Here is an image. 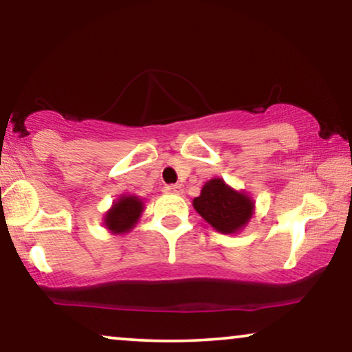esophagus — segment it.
Here are the masks:
<instances>
[{
  "label": "esophagus",
  "instance_id": "esophagus-1",
  "mask_svg": "<svg viewBox=\"0 0 352 352\" xmlns=\"http://www.w3.org/2000/svg\"><path fill=\"white\" fill-rule=\"evenodd\" d=\"M166 193H172V195H182L184 193V186L182 185H167L166 188H164Z\"/></svg>",
  "mask_w": 352,
  "mask_h": 352
}]
</instances>
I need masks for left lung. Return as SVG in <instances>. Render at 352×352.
I'll return each instance as SVG.
<instances>
[{
    "label": "left lung",
    "instance_id": "obj_1",
    "mask_svg": "<svg viewBox=\"0 0 352 352\" xmlns=\"http://www.w3.org/2000/svg\"><path fill=\"white\" fill-rule=\"evenodd\" d=\"M201 217L220 233H235L245 227L252 215V201L245 193H238L223 180H209L201 195L193 199Z\"/></svg>",
    "mask_w": 352,
    "mask_h": 352
}]
</instances>
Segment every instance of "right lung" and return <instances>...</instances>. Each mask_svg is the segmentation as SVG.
Here are the masks:
<instances>
[{
  "label": "right lung",
  "mask_w": 352,
  "mask_h": 352,
  "mask_svg": "<svg viewBox=\"0 0 352 352\" xmlns=\"http://www.w3.org/2000/svg\"><path fill=\"white\" fill-rule=\"evenodd\" d=\"M142 199H138L137 196H124L114 203L109 212H106V228H109L116 235L127 233L142 215Z\"/></svg>",
  "instance_id": "right-lung-1"
}]
</instances>
